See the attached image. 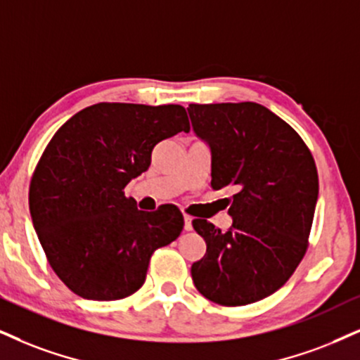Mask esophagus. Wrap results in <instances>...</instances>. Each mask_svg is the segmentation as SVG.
<instances>
[{"mask_svg":"<svg viewBox=\"0 0 360 360\" xmlns=\"http://www.w3.org/2000/svg\"><path fill=\"white\" fill-rule=\"evenodd\" d=\"M184 221H185V224H184V229L187 230V232H188V230H192V229H193V225H192V217L185 215V217H184Z\"/></svg>","mask_w":360,"mask_h":360,"instance_id":"1","label":"esophagus"}]
</instances>
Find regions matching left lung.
<instances>
[{
    "instance_id": "obj_1",
    "label": "left lung",
    "mask_w": 360,
    "mask_h": 360,
    "mask_svg": "<svg viewBox=\"0 0 360 360\" xmlns=\"http://www.w3.org/2000/svg\"><path fill=\"white\" fill-rule=\"evenodd\" d=\"M195 135L210 146L212 188L233 185L221 232L192 221L207 243L192 265L197 290L220 305L259 302L278 290L304 259L319 197L312 153L290 125L252 101L188 106Z\"/></svg>"
}]
</instances>
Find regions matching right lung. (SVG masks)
Segmentation results:
<instances>
[{"instance_id": "right-lung-1", "label": "right lung", "mask_w": 360, "mask_h": 360, "mask_svg": "<svg viewBox=\"0 0 360 360\" xmlns=\"http://www.w3.org/2000/svg\"><path fill=\"white\" fill-rule=\"evenodd\" d=\"M180 105L96 103L50 140L30 184V214L51 269L88 300H118L143 285L150 257L179 237L172 203L136 208L123 188L148 170L155 145L188 131Z\"/></svg>"}]
</instances>
